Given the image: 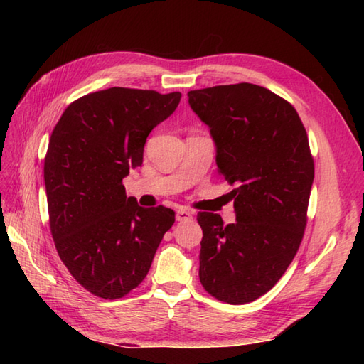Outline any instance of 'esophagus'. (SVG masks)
<instances>
[{"mask_svg": "<svg viewBox=\"0 0 364 364\" xmlns=\"http://www.w3.org/2000/svg\"><path fill=\"white\" fill-rule=\"evenodd\" d=\"M189 219H192V213L189 210H184V208H180V210L176 211V220L178 222L189 220Z\"/></svg>", "mask_w": 364, "mask_h": 364, "instance_id": "esophagus-1", "label": "esophagus"}]
</instances>
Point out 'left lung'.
Wrapping results in <instances>:
<instances>
[{
  "label": "left lung",
  "instance_id": "left-lung-1",
  "mask_svg": "<svg viewBox=\"0 0 364 364\" xmlns=\"http://www.w3.org/2000/svg\"><path fill=\"white\" fill-rule=\"evenodd\" d=\"M189 105L210 127L219 173L236 189V222L198 213V277L218 300L244 305L272 289L306 227L314 161L291 103L250 82L191 90Z\"/></svg>",
  "mask_w": 364,
  "mask_h": 364
}]
</instances>
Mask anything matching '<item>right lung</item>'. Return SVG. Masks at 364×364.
Here are the masks:
<instances>
[{
    "label": "right lung",
    "mask_w": 364,
    "mask_h": 364,
    "mask_svg": "<svg viewBox=\"0 0 364 364\" xmlns=\"http://www.w3.org/2000/svg\"><path fill=\"white\" fill-rule=\"evenodd\" d=\"M180 100V92H92L68 105L53 129L43 166L50 230L68 272L97 297L137 288L173 225L170 208L139 206L122 180L142 166L150 131Z\"/></svg>",
    "instance_id": "add662e5"
}]
</instances>
